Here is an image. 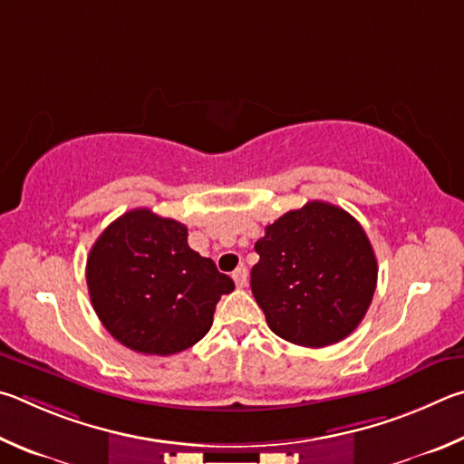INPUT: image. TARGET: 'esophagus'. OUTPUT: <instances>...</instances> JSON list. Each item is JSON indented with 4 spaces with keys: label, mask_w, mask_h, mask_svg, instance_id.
<instances>
[{
    "label": "esophagus",
    "mask_w": 464,
    "mask_h": 464,
    "mask_svg": "<svg viewBox=\"0 0 464 464\" xmlns=\"http://www.w3.org/2000/svg\"><path fill=\"white\" fill-rule=\"evenodd\" d=\"M232 279L237 283V287H246V281H248L246 266H238V269L232 273Z\"/></svg>",
    "instance_id": "esophagus-1"
}]
</instances>
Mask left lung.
Instances as JSON below:
<instances>
[{"label":"left lung","mask_w":464,"mask_h":464,"mask_svg":"<svg viewBox=\"0 0 464 464\" xmlns=\"http://www.w3.org/2000/svg\"><path fill=\"white\" fill-rule=\"evenodd\" d=\"M250 287L266 324L287 343L336 344L362 322L377 258L362 226L326 201H307L265 227Z\"/></svg>","instance_id":"left-lung-1"}]
</instances>
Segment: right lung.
Segmentation results:
<instances>
[{"mask_svg": "<svg viewBox=\"0 0 464 464\" xmlns=\"http://www.w3.org/2000/svg\"><path fill=\"white\" fill-rule=\"evenodd\" d=\"M87 287L103 328L142 354L169 356L208 334L234 281L187 245V226L149 208L111 222L87 256Z\"/></svg>", "mask_w": 464, "mask_h": 464, "instance_id": "obj_1", "label": "right lung"}]
</instances>
